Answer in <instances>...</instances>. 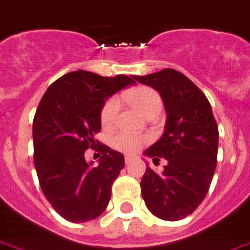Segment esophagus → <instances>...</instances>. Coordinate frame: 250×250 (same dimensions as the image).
<instances>
[{
  "label": "esophagus",
  "instance_id": "obj_1",
  "mask_svg": "<svg viewBox=\"0 0 250 250\" xmlns=\"http://www.w3.org/2000/svg\"><path fill=\"white\" fill-rule=\"evenodd\" d=\"M132 159H133V157H132V155H125V162L127 164H128Z\"/></svg>",
  "mask_w": 250,
  "mask_h": 250
}]
</instances>
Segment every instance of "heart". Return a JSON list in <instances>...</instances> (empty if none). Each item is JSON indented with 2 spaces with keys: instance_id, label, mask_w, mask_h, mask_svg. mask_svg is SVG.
Listing matches in <instances>:
<instances>
[{
  "instance_id": "b5f03b06",
  "label": "heart",
  "mask_w": 250,
  "mask_h": 250,
  "mask_svg": "<svg viewBox=\"0 0 250 250\" xmlns=\"http://www.w3.org/2000/svg\"><path fill=\"white\" fill-rule=\"evenodd\" d=\"M125 100L129 101L137 110L147 117L151 113H159L162 109V97L151 87H136L133 90L125 93ZM119 110L118 97H110L104 103L100 110V122L103 127L109 128L117 121ZM149 140L145 136L132 135L128 132H118L111 137V146L122 153L133 154L139 151Z\"/></svg>"
}]
</instances>
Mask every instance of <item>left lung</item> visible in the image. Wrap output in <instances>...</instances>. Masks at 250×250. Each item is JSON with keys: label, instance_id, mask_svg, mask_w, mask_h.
<instances>
[{"label": "left lung", "instance_id": "left-lung-1", "mask_svg": "<svg viewBox=\"0 0 250 250\" xmlns=\"http://www.w3.org/2000/svg\"><path fill=\"white\" fill-rule=\"evenodd\" d=\"M133 79L157 90L167 111L164 133L144 153L154 163L164 158L167 166L162 173L146 168L143 198L160 220H182L204 200L216 171L218 127L212 107L200 88L174 69Z\"/></svg>", "mask_w": 250, "mask_h": 250}]
</instances>
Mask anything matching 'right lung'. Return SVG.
I'll return each mask as SVG.
<instances>
[{
    "label": "right lung",
    "instance_id": "add662e5",
    "mask_svg": "<svg viewBox=\"0 0 250 250\" xmlns=\"http://www.w3.org/2000/svg\"><path fill=\"white\" fill-rule=\"evenodd\" d=\"M129 84L135 81L123 74L76 70L56 79L41 99L33 119L34 167L48 203L69 222L95 220L109 204L125 157L100 144L95 149L103 155L92 166L84 153L99 144L105 100Z\"/></svg>",
    "mask_w": 250,
    "mask_h": 250
}]
</instances>
